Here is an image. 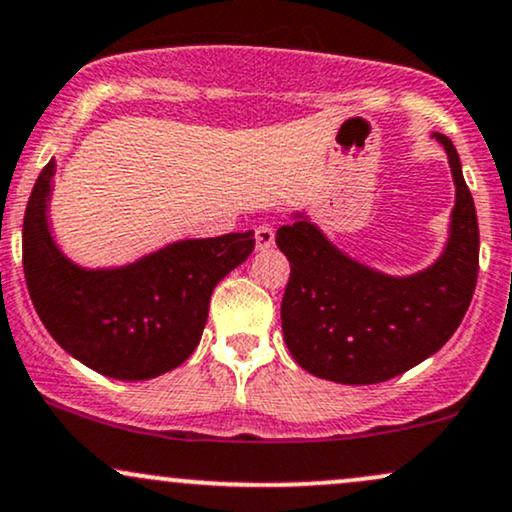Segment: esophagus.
Instances as JSON below:
<instances>
[{
	"mask_svg": "<svg viewBox=\"0 0 512 512\" xmlns=\"http://www.w3.org/2000/svg\"><path fill=\"white\" fill-rule=\"evenodd\" d=\"M255 245L257 250H267L274 245V229L269 224H260L255 229Z\"/></svg>",
	"mask_w": 512,
	"mask_h": 512,
	"instance_id": "34e87169",
	"label": "esophagus"
}]
</instances>
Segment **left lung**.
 Listing matches in <instances>:
<instances>
[{
	"instance_id": "obj_1",
	"label": "left lung",
	"mask_w": 512,
	"mask_h": 512,
	"mask_svg": "<svg viewBox=\"0 0 512 512\" xmlns=\"http://www.w3.org/2000/svg\"><path fill=\"white\" fill-rule=\"evenodd\" d=\"M434 138L446 147L455 207L446 250L424 272L393 279L362 267L305 219L276 231L291 262L283 341L315 377L353 386L398 377L434 355L463 322L479 272L477 212L451 138Z\"/></svg>"
}]
</instances>
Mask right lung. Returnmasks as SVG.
<instances>
[{
    "instance_id": "1",
    "label": "right lung",
    "mask_w": 512,
    "mask_h": 512,
    "mask_svg": "<svg viewBox=\"0 0 512 512\" xmlns=\"http://www.w3.org/2000/svg\"><path fill=\"white\" fill-rule=\"evenodd\" d=\"M54 159L40 171L23 217V274L45 329L104 377L143 381L186 362L207 324L214 286L248 260L252 231L181 240L123 269L85 272L47 229Z\"/></svg>"
}]
</instances>
